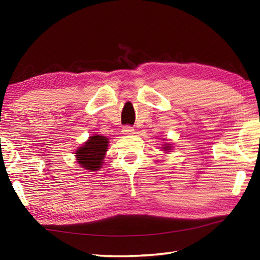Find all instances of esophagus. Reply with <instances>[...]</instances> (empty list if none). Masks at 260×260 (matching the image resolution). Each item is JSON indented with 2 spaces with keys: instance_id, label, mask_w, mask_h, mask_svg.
I'll return each mask as SVG.
<instances>
[{
  "instance_id": "obj_1",
  "label": "esophagus",
  "mask_w": 260,
  "mask_h": 260,
  "mask_svg": "<svg viewBox=\"0 0 260 260\" xmlns=\"http://www.w3.org/2000/svg\"><path fill=\"white\" fill-rule=\"evenodd\" d=\"M121 132H123L124 135H133L134 134L133 127H131V126H125Z\"/></svg>"
}]
</instances>
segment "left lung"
<instances>
[{
    "instance_id": "left-lung-1",
    "label": "left lung",
    "mask_w": 260,
    "mask_h": 260,
    "mask_svg": "<svg viewBox=\"0 0 260 260\" xmlns=\"http://www.w3.org/2000/svg\"><path fill=\"white\" fill-rule=\"evenodd\" d=\"M172 144H170V143H164L163 146H162V151H164L165 153H169L172 151Z\"/></svg>"
}]
</instances>
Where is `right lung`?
<instances>
[{
	"label": "right lung",
	"mask_w": 260,
	"mask_h": 260,
	"mask_svg": "<svg viewBox=\"0 0 260 260\" xmlns=\"http://www.w3.org/2000/svg\"><path fill=\"white\" fill-rule=\"evenodd\" d=\"M108 143L107 137L103 135L95 134L90 136L84 144L76 150V162L88 172L101 170L104 164V158L106 156Z\"/></svg>",
	"instance_id": "1"
}]
</instances>
